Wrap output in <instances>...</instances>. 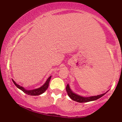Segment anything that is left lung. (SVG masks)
<instances>
[{"mask_svg":"<svg viewBox=\"0 0 122 122\" xmlns=\"http://www.w3.org/2000/svg\"><path fill=\"white\" fill-rule=\"evenodd\" d=\"M66 91L67 92V94L70 98L73 101L77 102L79 103H85V102H88L96 101V100L99 99V98H101L102 97H103L104 94H106V93H104V94L98 95L97 96H92V97H83L80 96L79 95L75 94L71 91V89L69 88V84H67V86H66Z\"/></svg>","mask_w":122,"mask_h":122,"instance_id":"left-lung-1","label":"left lung"}]
</instances>
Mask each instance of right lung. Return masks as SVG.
Here are the masks:
<instances>
[{"instance_id": "add662e5", "label": "right lung", "mask_w": 122, "mask_h": 122, "mask_svg": "<svg viewBox=\"0 0 122 122\" xmlns=\"http://www.w3.org/2000/svg\"><path fill=\"white\" fill-rule=\"evenodd\" d=\"M51 76H50L49 78H48L47 81H46V82L44 83V84L43 85V86H41V87H40L38 89H33V90H30V91H28V90H26L24 88L22 87V86H20L19 85H18L16 84V83L15 82V81H13L12 79V81L14 83V84L15 85V86L17 87L18 88H19L20 90H21L23 92L26 93V94L28 95H30V96H38V95L41 94L42 93L44 92L47 89V88H48V86H49V81L51 80Z\"/></svg>"}]
</instances>
